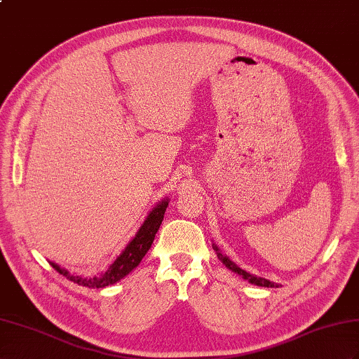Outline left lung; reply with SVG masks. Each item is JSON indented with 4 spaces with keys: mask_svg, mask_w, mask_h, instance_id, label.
Returning a JSON list of instances; mask_svg holds the SVG:
<instances>
[{
    "mask_svg": "<svg viewBox=\"0 0 359 359\" xmlns=\"http://www.w3.org/2000/svg\"><path fill=\"white\" fill-rule=\"evenodd\" d=\"M214 247V250L217 252V255H218V258L223 261V264L226 265V267L229 269V270H232V271H235V273H238L240 276H243L244 279H247L249 280L250 283H255V285H258V287H267V288H274V287H278V283H274V282H270V280H267V279H264V278H256V276H253V274H250V273H247V271H244L243 269H240L238 267L236 264H233L231 259L229 258H226V256H223L222 253L218 252V247L217 245H212Z\"/></svg>",
    "mask_w": 359,
    "mask_h": 359,
    "instance_id": "8db88e82",
    "label": "left lung"
}]
</instances>
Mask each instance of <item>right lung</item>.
Segmentation results:
<instances>
[{"mask_svg":"<svg viewBox=\"0 0 359 359\" xmlns=\"http://www.w3.org/2000/svg\"><path fill=\"white\" fill-rule=\"evenodd\" d=\"M167 206H168V200H163L151 210L149 217H147V219L144 222V224L141 226L140 231H137L136 236L126 247V250L118 256L116 261L110 265L107 271L98 276V278H92V279L81 278V276L72 274L67 270L60 269L57 264H54V262H50V264L53 265L54 270L65 276V278L69 279L71 282L81 285V287L104 288V287H107V285H112L118 280H121L124 276H127L135 267L140 265L145 253L150 250V247L154 241V235L159 231V227L162 224L163 214H165V210H167Z\"/></svg>","mask_w":359,"mask_h":359,"instance_id":"1","label":"right lung"}]
</instances>
